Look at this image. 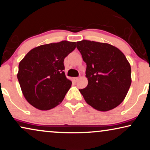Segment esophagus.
Returning <instances> with one entry per match:
<instances>
[{"instance_id":"1","label":"esophagus","mask_w":150,"mask_h":150,"mask_svg":"<svg viewBox=\"0 0 150 150\" xmlns=\"http://www.w3.org/2000/svg\"><path fill=\"white\" fill-rule=\"evenodd\" d=\"M79 77H74L73 78V80H74L75 82H77L78 80H79Z\"/></svg>"}]
</instances>
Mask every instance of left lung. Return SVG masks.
Instances as JSON below:
<instances>
[{
  "instance_id": "left-lung-1",
  "label": "left lung",
  "mask_w": 150,
  "mask_h": 150,
  "mask_svg": "<svg viewBox=\"0 0 150 150\" xmlns=\"http://www.w3.org/2000/svg\"><path fill=\"white\" fill-rule=\"evenodd\" d=\"M87 67L88 83L79 90L86 102L94 109L107 111L124 100L131 84V67L124 54L106 43L82 40L77 42Z\"/></svg>"
}]
</instances>
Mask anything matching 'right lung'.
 Here are the masks:
<instances>
[{"mask_svg": "<svg viewBox=\"0 0 150 150\" xmlns=\"http://www.w3.org/2000/svg\"><path fill=\"white\" fill-rule=\"evenodd\" d=\"M75 42L62 41L36 47L19 64L18 79L26 100L46 111L62 103L71 82L66 77L64 59L75 49Z\"/></svg>", "mask_w": 150, "mask_h": 150, "instance_id": "1", "label": "right lung"}]
</instances>
